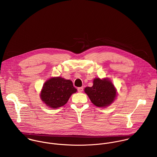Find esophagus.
<instances>
[{
	"mask_svg": "<svg viewBox=\"0 0 157 157\" xmlns=\"http://www.w3.org/2000/svg\"><path fill=\"white\" fill-rule=\"evenodd\" d=\"M77 90L78 93H82V91H83V87H79L77 88Z\"/></svg>",
	"mask_w": 157,
	"mask_h": 157,
	"instance_id": "34e87169",
	"label": "esophagus"
}]
</instances>
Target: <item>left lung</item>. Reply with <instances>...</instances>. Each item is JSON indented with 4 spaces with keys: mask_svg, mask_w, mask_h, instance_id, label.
<instances>
[{
    "mask_svg": "<svg viewBox=\"0 0 157 157\" xmlns=\"http://www.w3.org/2000/svg\"><path fill=\"white\" fill-rule=\"evenodd\" d=\"M85 93L91 102L101 108L109 106L116 99L117 90L108 78H95L92 87H86Z\"/></svg>",
    "mask_w": 157,
    "mask_h": 157,
    "instance_id": "8db88e82",
    "label": "left lung"
}]
</instances>
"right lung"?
I'll return each instance as SVG.
<instances>
[{
  "instance_id": "1",
  "label": "right lung",
  "mask_w": 157,
  "mask_h": 157,
  "mask_svg": "<svg viewBox=\"0 0 157 157\" xmlns=\"http://www.w3.org/2000/svg\"><path fill=\"white\" fill-rule=\"evenodd\" d=\"M77 91L71 80L61 77H52L44 83L40 99L49 108H58L66 104Z\"/></svg>"
}]
</instances>
